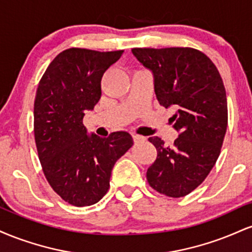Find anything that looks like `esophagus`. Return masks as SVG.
Segmentation results:
<instances>
[{
	"label": "esophagus",
	"mask_w": 252,
	"mask_h": 252,
	"mask_svg": "<svg viewBox=\"0 0 252 252\" xmlns=\"http://www.w3.org/2000/svg\"><path fill=\"white\" fill-rule=\"evenodd\" d=\"M132 138H134V142H136V143L146 141V137H143V136H141V135H136V134H132Z\"/></svg>",
	"instance_id": "34e87169"
}]
</instances>
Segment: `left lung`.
<instances>
[{"label":"left lung","instance_id":"left-lung-1","mask_svg":"<svg viewBox=\"0 0 252 252\" xmlns=\"http://www.w3.org/2000/svg\"><path fill=\"white\" fill-rule=\"evenodd\" d=\"M132 54L154 77L158 103L174 106L173 146L149 137L158 158L147 170L155 190L180 198L205 180L220 154L227 128V102L216 65L201 52L189 47L132 48Z\"/></svg>","mask_w":252,"mask_h":252}]
</instances>
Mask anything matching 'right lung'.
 Masks as SVG:
<instances>
[{
	"label": "right lung",
	"instance_id": "add662e5",
	"mask_svg": "<svg viewBox=\"0 0 252 252\" xmlns=\"http://www.w3.org/2000/svg\"><path fill=\"white\" fill-rule=\"evenodd\" d=\"M122 54L68 48L54 58L37 86L34 135L43 174L73 206H90L106 194L115 163L134 144L126 131L99 137L83 124L102 96L104 72Z\"/></svg>",
	"mask_w": 252,
	"mask_h": 252
}]
</instances>
